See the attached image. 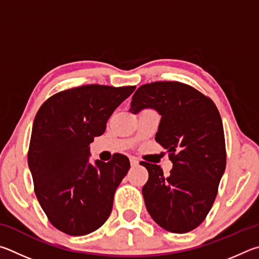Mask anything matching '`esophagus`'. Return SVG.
Wrapping results in <instances>:
<instances>
[{
	"instance_id": "obj_1",
	"label": "esophagus",
	"mask_w": 259,
	"mask_h": 259,
	"mask_svg": "<svg viewBox=\"0 0 259 259\" xmlns=\"http://www.w3.org/2000/svg\"><path fill=\"white\" fill-rule=\"evenodd\" d=\"M130 161H131V166H132V167H135V166L139 165V160L135 157H131Z\"/></svg>"
}]
</instances>
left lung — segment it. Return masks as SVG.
I'll list each match as a JSON object with an SVG mask.
<instances>
[{
  "label": "left lung",
  "mask_w": 259,
  "mask_h": 259,
  "mask_svg": "<svg viewBox=\"0 0 259 259\" xmlns=\"http://www.w3.org/2000/svg\"><path fill=\"white\" fill-rule=\"evenodd\" d=\"M152 108L161 116L156 141L168 151L173 168L141 161L149 173L142 189L156 223L187 233L205 221L226 166L223 122L212 100L180 81H155L137 90L130 111Z\"/></svg>",
  "instance_id": "obj_1"
}]
</instances>
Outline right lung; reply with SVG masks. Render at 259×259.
<instances>
[{
  "mask_svg": "<svg viewBox=\"0 0 259 259\" xmlns=\"http://www.w3.org/2000/svg\"><path fill=\"white\" fill-rule=\"evenodd\" d=\"M135 86L83 85L61 91L36 113L28 166L40 207L51 224L69 235L98 230L110 215L128 158L89 161L90 144L104 133L109 117Z\"/></svg>",
  "mask_w": 259,
  "mask_h": 259,
  "instance_id": "right-lung-1",
  "label": "right lung"
}]
</instances>
